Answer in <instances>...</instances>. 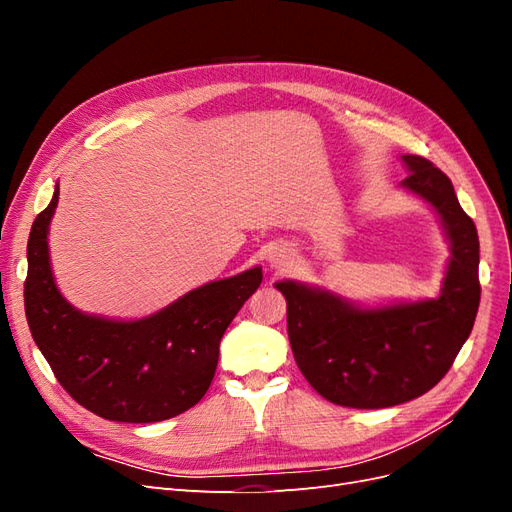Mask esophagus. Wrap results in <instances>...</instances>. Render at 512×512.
Instances as JSON below:
<instances>
[{"label": "esophagus", "instance_id": "obj_1", "mask_svg": "<svg viewBox=\"0 0 512 512\" xmlns=\"http://www.w3.org/2000/svg\"><path fill=\"white\" fill-rule=\"evenodd\" d=\"M284 260H286V254H284L282 250H275V252H271V256H269V262H271L273 267H282Z\"/></svg>", "mask_w": 512, "mask_h": 512}]
</instances>
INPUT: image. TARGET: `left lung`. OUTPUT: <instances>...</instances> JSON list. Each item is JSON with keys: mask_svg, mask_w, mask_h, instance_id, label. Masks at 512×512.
Instances as JSON below:
<instances>
[{"mask_svg": "<svg viewBox=\"0 0 512 512\" xmlns=\"http://www.w3.org/2000/svg\"><path fill=\"white\" fill-rule=\"evenodd\" d=\"M404 188L436 209L451 243L436 299L359 307L299 282H277L286 297L290 348L301 374L337 406L391 408L425 395L451 369L472 333L480 303L478 235L453 183L421 156H401Z\"/></svg>", "mask_w": 512, "mask_h": 512, "instance_id": "8db88e82", "label": "left lung"}]
</instances>
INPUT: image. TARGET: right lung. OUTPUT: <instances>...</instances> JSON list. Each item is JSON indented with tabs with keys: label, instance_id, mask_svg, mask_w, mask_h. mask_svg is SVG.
Listing matches in <instances>:
<instances>
[{
	"label": "right lung",
	"instance_id": "1",
	"mask_svg": "<svg viewBox=\"0 0 512 512\" xmlns=\"http://www.w3.org/2000/svg\"><path fill=\"white\" fill-rule=\"evenodd\" d=\"M49 207L27 241L25 316L55 378L70 397L106 421L158 423L196 406L218 367L232 318L262 282L254 267L183 294L141 320L83 314L57 290L49 256Z\"/></svg>",
	"mask_w": 512,
	"mask_h": 512
}]
</instances>
